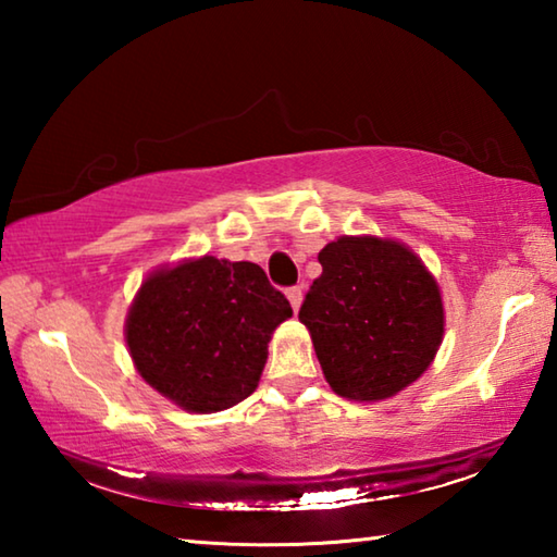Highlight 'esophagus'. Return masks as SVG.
<instances>
[{"label": "esophagus", "mask_w": 557, "mask_h": 557, "mask_svg": "<svg viewBox=\"0 0 557 557\" xmlns=\"http://www.w3.org/2000/svg\"><path fill=\"white\" fill-rule=\"evenodd\" d=\"M287 299H289V305H292V309H299V305H301V287L297 285V287H289L287 289Z\"/></svg>", "instance_id": "1"}]
</instances>
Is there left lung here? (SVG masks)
<instances>
[{
	"label": "left lung",
	"instance_id": "obj_1",
	"mask_svg": "<svg viewBox=\"0 0 557 557\" xmlns=\"http://www.w3.org/2000/svg\"><path fill=\"white\" fill-rule=\"evenodd\" d=\"M319 262L299 322L334 393L383 400L418 381L445 332L437 282L422 260L395 240L344 235Z\"/></svg>",
	"mask_w": 557,
	"mask_h": 557
}]
</instances>
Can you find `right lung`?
<instances>
[{"instance_id":"right-lung-1","label":"right lung","mask_w":557,"mask_h":557,"mask_svg":"<svg viewBox=\"0 0 557 557\" xmlns=\"http://www.w3.org/2000/svg\"><path fill=\"white\" fill-rule=\"evenodd\" d=\"M287 317V297L256 262L203 256L147 277L125 332L154 391L188 412H215L258 388L270 336Z\"/></svg>"}]
</instances>
